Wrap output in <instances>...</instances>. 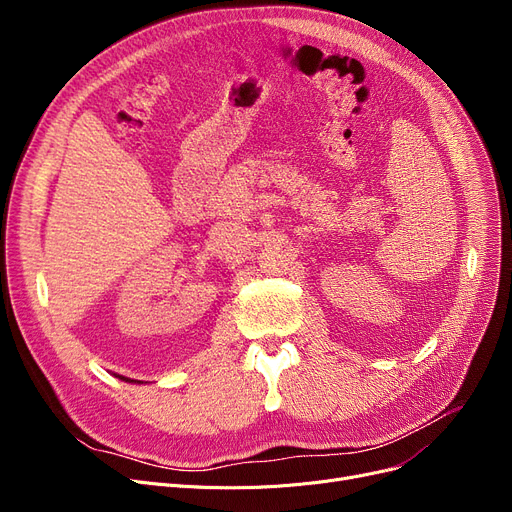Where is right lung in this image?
Returning <instances> with one entry per match:
<instances>
[{"instance_id": "add662e5", "label": "right lung", "mask_w": 512, "mask_h": 512, "mask_svg": "<svg viewBox=\"0 0 512 512\" xmlns=\"http://www.w3.org/2000/svg\"><path fill=\"white\" fill-rule=\"evenodd\" d=\"M118 378H120V380H124V382H132V380H128V378H122V375H118Z\"/></svg>"}]
</instances>
